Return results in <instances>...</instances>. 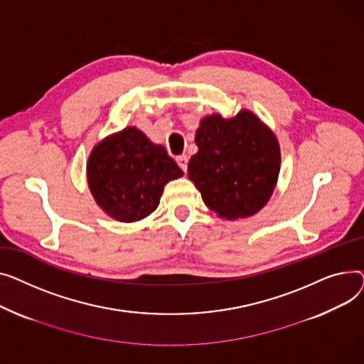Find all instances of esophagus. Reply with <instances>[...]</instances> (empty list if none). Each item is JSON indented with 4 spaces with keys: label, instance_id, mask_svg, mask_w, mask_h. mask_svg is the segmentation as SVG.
<instances>
[{
    "label": "esophagus",
    "instance_id": "esophagus-1",
    "mask_svg": "<svg viewBox=\"0 0 364 364\" xmlns=\"http://www.w3.org/2000/svg\"><path fill=\"white\" fill-rule=\"evenodd\" d=\"M176 163L179 164V167L183 170V172H186V170H188V157L185 154L176 157Z\"/></svg>",
    "mask_w": 364,
    "mask_h": 364
}]
</instances>
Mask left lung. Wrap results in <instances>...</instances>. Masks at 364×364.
I'll return each instance as SVG.
<instances>
[{
  "label": "left lung",
  "mask_w": 364,
  "mask_h": 364,
  "mask_svg": "<svg viewBox=\"0 0 364 364\" xmlns=\"http://www.w3.org/2000/svg\"><path fill=\"white\" fill-rule=\"evenodd\" d=\"M196 144L198 151L188 163V178L219 218L247 219L267 204L279 178L281 146L257 114L242 109L230 119L205 116Z\"/></svg>",
  "instance_id": "1"
}]
</instances>
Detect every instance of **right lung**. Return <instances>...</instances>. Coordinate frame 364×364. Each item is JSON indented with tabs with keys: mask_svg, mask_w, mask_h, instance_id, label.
I'll return each instance as SVG.
<instances>
[{
	"mask_svg": "<svg viewBox=\"0 0 364 364\" xmlns=\"http://www.w3.org/2000/svg\"><path fill=\"white\" fill-rule=\"evenodd\" d=\"M183 176L166 148L135 126H127L94 145L87 179L98 207L123 223L145 219L159 207L167 182Z\"/></svg>",
	"mask_w": 364,
	"mask_h": 364,
	"instance_id": "right-lung-1",
	"label": "right lung"
}]
</instances>
